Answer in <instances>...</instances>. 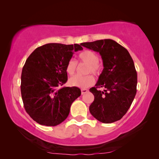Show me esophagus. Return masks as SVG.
I'll use <instances>...</instances> for the list:
<instances>
[{
	"mask_svg": "<svg viewBox=\"0 0 159 159\" xmlns=\"http://www.w3.org/2000/svg\"><path fill=\"white\" fill-rule=\"evenodd\" d=\"M88 91H88L87 89H81V94L83 95V94L86 93H87Z\"/></svg>",
	"mask_w": 159,
	"mask_h": 159,
	"instance_id": "esophagus-1",
	"label": "esophagus"
}]
</instances>
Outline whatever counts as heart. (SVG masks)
Wrapping results in <instances>:
<instances>
[{"mask_svg": "<svg viewBox=\"0 0 159 159\" xmlns=\"http://www.w3.org/2000/svg\"><path fill=\"white\" fill-rule=\"evenodd\" d=\"M80 61L82 63H87L86 72L87 73H92L93 74H97L100 70L99 66V56L95 52L86 50L81 52L79 55ZM77 67V61L74 59H70L66 65V70L69 75H73L75 73ZM94 83V79L91 75H75L69 79V84L72 86H76L79 88H87L91 86Z\"/></svg>", "mask_w": 159, "mask_h": 159, "instance_id": "heart-1", "label": "heart"}]
</instances>
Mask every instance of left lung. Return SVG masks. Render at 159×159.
I'll use <instances>...</instances> for the list:
<instances>
[{
	"label": "left lung",
	"mask_w": 159,
	"mask_h": 159,
	"mask_svg": "<svg viewBox=\"0 0 159 159\" xmlns=\"http://www.w3.org/2000/svg\"><path fill=\"white\" fill-rule=\"evenodd\" d=\"M80 45L100 53L103 65L96 86L89 90L94 96L90 113L104 124L117 121L129 109L136 93L137 73L134 61L129 51L113 40ZM98 87L106 90L101 92Z\"/></svg>",
	"instance_id": "left-lung-1"
}]
</instances>
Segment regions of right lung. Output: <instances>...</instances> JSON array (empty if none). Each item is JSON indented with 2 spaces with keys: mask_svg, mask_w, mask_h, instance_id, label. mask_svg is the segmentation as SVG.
I'll use <instances>...</instances> for the list:
<instances>
[{
  "mask_svg": "<svg viewBox=\"0 0 159 159\" xmlns=\"http://www.w3.org/2000/svg\"><path fill=\"white\" fill-rule=\"evenodd\" d=\"M80 45L48 43L37 48L25 61L20 91L28 115L38 124L55 126L68 117L72 103L81 94L78 87H63L66 65Z\"/></svg>",
  "mask_w": 159,
  "mask_h": 159,
  "instance_id": "obj_1",
  "label": "right lung"
}]
</instances>
